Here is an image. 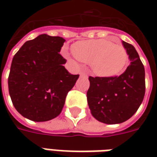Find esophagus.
I'll use <instances>...</instances> for the list:
<instances>
[{
    "label": "esophagus",
    "mask_w": 157,
    "mask_h": 157,
    "mask_svg": "<svg viewBox=\"0 0 157 157\" xmlns=\"http://www.w3.org/2000/svg\"><path fill=\"white\" fill-rule=\"evenodd\" d=\"M80 74H81V75H82V76H86V77H87V74H86V73L84 71H81V73H80Z\"/></svg>",
    "instance_id": "esophagus-1"
}]
</instances>
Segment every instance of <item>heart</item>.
Masks as SVG:
<instances>
[{"instance_id":"heart-1","label":"heart","mask_w":157,"mask_h":157,"mask_svg":"<svg viewBox=\"0 0 157 157\" xmlns=\"http://www.w3.org/2000/svg\"><path fill=\"white\" fill-rule=\"evenodd\" d=\"M73 53L80 61L90 64L92 71L100 76L118 75L125 68L128 58L122 45L102 39L76 43Z\"/></svg>"}]
</instances>
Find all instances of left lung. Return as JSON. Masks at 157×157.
Here are the masks:
<instances>
[{"label": "left lung", "instance_id": "obj_1", "mask_svg": "<svg viewBox=\"0 0 157 157\" xmlns=\"http://www.w3.org/2000/svg\"><path fill=\"white\" fill-rule=\"evenodd\" d=\"M131 60L118 76H89L86 96L92 116L98 121L115 124L128 120L138 110L145 97V68L135 47L123 41Z\"/></svg>", "mask_w": 157, "mask_h": 157}]
</instances>
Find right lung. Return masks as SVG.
<instances>
[{
    "label": "right lung",
    "mask_w": 157,
    "mask_h": 157,
    "mask_svg": "<svg viewBox=\"0 0 157 157\" xmlns=\"http://www.w3.org/2000/svg\"><path fill=\"white\" fill-rule=\"evenodd\" d=\"M65 39L41 34L27 41L12 59L9 94L17 111L32 121L44 122L61 113L79 75L65 68L59 54Z\"/></svg>",
    "instance_id": "add662e5"
}]
</instances>
